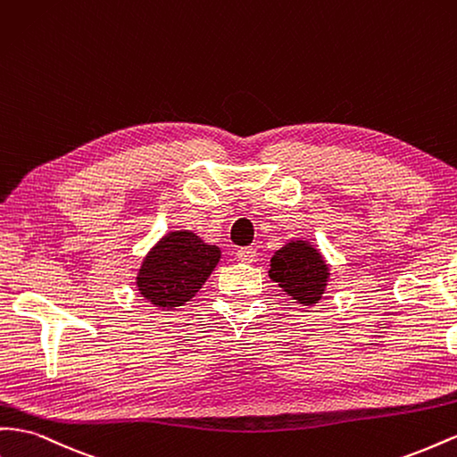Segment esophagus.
<instances>
[{
  "label": "esophagus",
  "instance_id": "34e87169",
  "mask_svg": "<svg viewBox=\"0 0 457 457\" xmlns=\"http://www.w3.org/2000/svg\"><path fill=\"white\" fill-rule=\"evenodd\" d=\"M255 257H257L255 248H240L237 252V259L240 263H252V262H255Z\"/></svg>",
  "mask_w": 457,
  "mask_h": 457
}]
</instances>
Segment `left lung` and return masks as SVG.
<instances>
[{
  "label": "left lung",
  "mask_w": 457,
  "mask_h": 457,
  "mask_svg": "<svg viewBox=\"0 0 457 457\" xmlns=\"http://www.w3.org/2000/svg\"><path fill=\"white\" fill-rule=\"evenodd\" d=\"M269 277L300 305H315L323 298L330 273L315 245L290 240L270 257Z\"/></svg>",
  "instance_id": "1"
}]
</instances>
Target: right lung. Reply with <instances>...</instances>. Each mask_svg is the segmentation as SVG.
<instances>
[{"mask_svg": "<svg viewBox=\"0 0 457 457\" xmlns=\"http://www.w3.org/2000/svg\"><path fill=\"white\" fill-rule=\"evenodd\" d=\"M219 259L217 245L204 242L192 230L167 232L144 257L137 288L155 307L175 310L198 294Z\"/></svg>", "mask_w": 457, "mask_h": 457, "instance_id": "right-lung-1", "label": "right lung"}]
</instances>
